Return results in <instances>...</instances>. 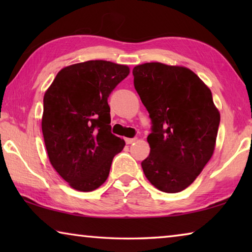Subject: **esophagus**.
I'll use <instances>...</instances> for the list:
<instances>
[{"label": "esophagus", "instance_id": "1", "mask_svg": "<svg viewBox=\"0 0 252 252\" xmlns=\"http://www.w3.org/2000/svg\"><path fill=\"white\" fill-rule=\"evenodd\" d=\"M136 141V138H126V144H131Z\"/></svg>", "mask_w": 252, "mask_h": 252}]
</instances>
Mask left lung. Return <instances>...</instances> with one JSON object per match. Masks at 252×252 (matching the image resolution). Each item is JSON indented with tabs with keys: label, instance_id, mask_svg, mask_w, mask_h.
<instances>
[{
	"label": "left lung",
	"instance_id": "1",
	"mask_svg": "<svg viewBox=\"0 0 252 252\" xmlns=\"http://www.w3.org/2000/svg\"><path fill=\"white\" fill-rule=\"evenodd\" d=\"M134 88L152 121L150 155L142 169L162 192L185 190L215 151L220 112L212 94L194 72L160 62L133 67Z\"/></svg>",
	"mask_w": 252,
	"mask_h": 252
}]
</instances>
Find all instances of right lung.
Wrapping results in <instances>:
<instances>
[{
    "mask_svg": "<svg viewBox=\"0 0 252 252\" xmlns=\"http://www.w3.org/2000/svg\"><path fill=\"white\" fill-rule=\"evenodd\" d=\"M130 73L92 60L63 67L44 93L42 132L49 160L63 180L89 192L103 185L126 142L111 133L108 97Z\"/></svg>",
    "mask_w": 252,
    "mask_h": 252,
    "instance_id": "obj_1",
    "label": "right lung"
}]
</instances>
